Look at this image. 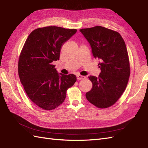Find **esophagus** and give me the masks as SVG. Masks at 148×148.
Here are the masks:
<instances>
[{
    "mask_svg": "<svg viewBox=\"0 0 148 148\" xmlns=\"http://www.w3.org/2000/svg\"><path fill=\"white\" fill-rule=\"evenodd\" d=\"M76 77H77V79H79V80H81V79H84L86 78V77L84 76V75H79V74L76 75Z\"/></svg>",
    "mask_w": 148,
    "mask_h": 148,
    "instance_id": "obj_1",
    "label": "esophagus"
}]
</instances>
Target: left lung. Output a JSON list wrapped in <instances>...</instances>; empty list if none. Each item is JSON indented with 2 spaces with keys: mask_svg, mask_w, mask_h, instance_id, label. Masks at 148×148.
Here are the masks:
<instances>
[{
  "mask_svg": "<svg viewBox=\"0 0 148 148\" xmlns=\"http://www.w3.org/2000/svg\"><path fill=\"white\" fill-rule=\"evenodd\" d=\"M88 41L94 58L100 60L99 77H89L92 88L86 94L99 108L111 106L124 92L130 75L126 44L117 32L101 26L79 30Z\"/></svg>",
  "mask_w": 148,
  "mask_h": 148,
  "instance_id": "8db88e82",
  "label": "left lung"
}]
</instances>
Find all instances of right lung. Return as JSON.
I'll return each mask as SVG.
<instances>
[{"label":"right lung","mask_w":148,"mask_h":148,"mask_svg":"<svg viewBox=\"0 0 148 148\" xmlns=\"http://www.w3.org/2000/svg\"><path fill=\"white\" fill-rule=\"evenodd\" d=\"M76 29L56 26L38 28L30 34L18 59L20 81L34 103L45 110L58 107L76 81L74 74L58 73L52 62L59 60L63 44Z\"/></svg>","instance_id":"add662e5"}]
</instances>
